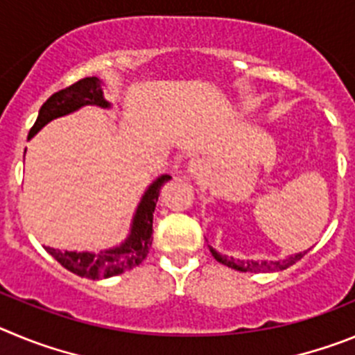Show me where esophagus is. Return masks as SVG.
Returning <instances> with one entry per match:
<instances>
[{"label":"esophagus","mask_w":355,"mask_h":355,"mask_svg":"<svg viewBox=\"0 0 355 355\" xmlns=\"http://www.w3.org/2000/svg\"><path fill=\"white\" fill-rule=\"evenodd\" d=\"M187 170H189L191 175H194V177H198V175L203 171V166H201L200 161H196V159H193V161H189V166H187Z\"/></svg>","instance_id":"34e87169"}]
</instances>
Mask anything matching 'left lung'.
Wrapping results in <instances>:
<instances>
[{"mask_svg": "<svg viewBox=\"0 0 355 355\" xmlns=\"http://www.w3.org/2000/svg\"><path fill=\"white\" fill-rule=\"evenodd\" d=\"M210 253L216 258L219 263L226 265L230 269L241 270V272H274V270H285L288 269L290 265H293L295 261L301 260L304 253L290 254L288 258H283V260H235L232 257H226V254H219L216 249L210 248Z\"/></svg>", "mask_w": 355, "mask_h": 355, "instance_id": "obj_1", "label": "left lung"}]
</instances>
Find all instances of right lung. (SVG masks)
I'll list each match as a JSON object with an SVG mask.
<instances>
[{
  "mask_svg": "<svg viewBox=\"0 0 355 355\" xmlns=\"http://www.w3.org/2000/svg\"><path fill=\"white\" fill-rule=\"evenodd\" d=\"M83 106H101L110 107L111 104L104 98L102 94V83L98 78L79 79L74 85L67 86L63 90L51 95L38 111L37 122L30 129L28 139L33 138L44 125L54 120V118L65 116L74 113ZM170 175H161L154 184H150L148 189L143 194L136 214L132 217L129 237L116 248L104 249L98 253L90 251H60V249L46 248L47 253L56 261L65 267L70 272L78 274L88 279H101V277L118 276L125 270L134 269L146 258L152 245V223H154V210L157 205L159 194L162 185L170 180Z\"/></svg>",
  "mask_w": 355,
  "mask_h": 355,
  "instance_id": "obj_1",
  "label": "right lung"
}]
</instances>
